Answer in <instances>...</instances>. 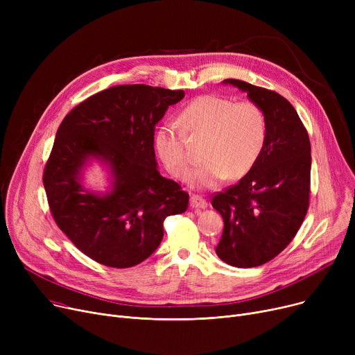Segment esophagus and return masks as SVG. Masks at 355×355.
I'll return each instance as SVG.
<instances>
[{
	"label": "esophagus",
	"mask_w": 355,
	"mask_h": 355,
	"mask_svg": "<svg viewBox=\"0 0 355 355\" xmlns=\"http://www.w3.org/2000/svg\"><path fill=\"white\" fill-rule=\"evenodd\" d=\"M190 204H191L193 209H206L207 207V201L204 200L202 197H200V196H196V194L191 196Z\"/></svg>",
	"instance_id": "1"
}]
</instances>
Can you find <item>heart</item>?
<instances>
[{
    "mask_svg": "<svg viewBox=\"0 0 355 355\" xmlns=\"http://www.w3.org/2000/svg\"><path fill=\"white\" fill-rule=\"evenodd\" d=\"M178 123L164 122L155 134V148L164 166L175 178L190 175L191 158L185 146L189 137L206 135L201 149L204 162L193 174L198 189H211L226 177L246 175L262 154L268 139V119L250 101L204 95L182 107Z\"/></svg>",
    "mask_w": 355,
    "mask_h": 355,
    "instance_id": "heart-1",
    "label": "heart"
}]
</instances>
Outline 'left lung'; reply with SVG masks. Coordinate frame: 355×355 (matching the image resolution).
<instances>
[{
  "label": "left lung",
  "instance_id": "obj_1",
  "mask_svg": "<svg viewBox=\"0 0 355 355\" xmlns=\"http://www.w3.org/2000/svg\"><path fill=\"white\" fill-rule=\"evenodd\" d=\"M226 82L245 90L262 107L268 139L252 170L237 184L213 194V207L225 221L216 253L230 266L254 268L281 253L306 216L311 144L288 99L243 80Z\"/></svg>",
  "mask_w": 355,
  "mask_h": 355
}]
</instances>
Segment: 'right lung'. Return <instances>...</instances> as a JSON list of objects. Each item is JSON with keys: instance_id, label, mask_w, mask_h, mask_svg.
<instances>
[{"instance_id": "right-lung-1", "label": "right lung", "mask_w": 355, "mask_h": 355, "mask_svg": "<svg viewBox=\"0 0 355 355\" xmlns=\"http://www.w3.org/2000/svg\"><path fill=\"white\" fill-rule=\"evenodd\" d=\"M184 90L148 85L105 89L74 106L62 121L44 165L51 216L71 243L95 262L130 268L151 256L164 220L189 207V193L157 170L155 125ZM89 156L110 162L114 189L83 192L78 174Z\"/></svg>"}]
</instances>
